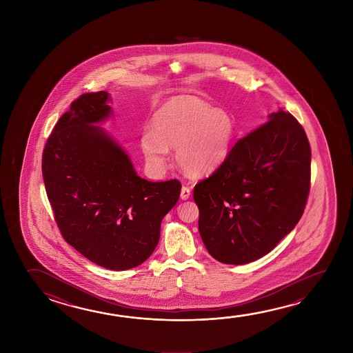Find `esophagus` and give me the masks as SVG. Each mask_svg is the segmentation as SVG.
Returning <instances> with one entry per match:
<instances>
[{"label":"esophagus","instance_id":"esophagus-1","mask_svg":"<svg viewBox=\"0 0 353 353\" xmlns=\"http://www.w3.org/2000/svg\"><path fill=\"white\" fill-rule=\"evenodd\" d=\"M191 196V188L190 187H187V185H183L182 187V190H181V198L185 201V199H188Z\"/></svg>","mask_w":353,"mask_h":353}]
</instances>
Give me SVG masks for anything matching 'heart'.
<instances>
[{
	"label": "heart",
	"mask_w": 353,
	"mask_h": 353,
	"mask_svg": "<svg viewBox=\"0 0 353 353\" xmlns=\"http://www.w3.org/2000/svg\"><path fill=\"white\" fill-rule=\"evenodd\" d=\"M154 132L141 135V150L151 168L161 170L168 148H176V161L185 174L205 176L219 168L229 152L234 121L202 99L179 96L168 99L152 118Z\"/></svg>",
	"instance_id": "heart-1"
}]
</instances>
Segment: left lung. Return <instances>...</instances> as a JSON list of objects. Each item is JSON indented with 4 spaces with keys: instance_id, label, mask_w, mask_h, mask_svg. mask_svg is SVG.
I'll return each mask as SVG.
<instances>
[{
    "instance_id": "8db88e82",
    "label": "left lung",
    "mask_w": 353,
    "mask_h": 353,
    "mask_svg": "<svg viewBox=\"0 0 353 353\" xmlns=\"http://www.w3.org/2000/svg\"><path fill=\"white\" fill-rule=\"evenodd\" d=\"M312 150L289 112L245 135L208 179L194 185L199 234L226 265L259 260L294 229L310 191Z\"/></svg>"
}]
</instances>
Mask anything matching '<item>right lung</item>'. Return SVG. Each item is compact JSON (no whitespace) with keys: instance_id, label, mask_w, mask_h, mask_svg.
Masks as SVG:
<instances>
[{"instance_id":"right-lung-1","label":"right lung","mask_w":353,"mask_h":353,"mask_svg":"<svg viewBox=\"0 0 353 353\" xmlns=\"http://www.w3.org/2000/svg\"><path fill=\"white\" fill-rule=\"evenodd\" d=\"M108 99L99 91L70 104L44 146L41 172L65 241L93 263L124 271L154 252L182 185L139 177L125 151L93 125L110 116Z\"/></svg>"}]
</instances>
